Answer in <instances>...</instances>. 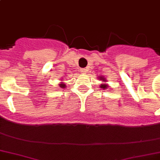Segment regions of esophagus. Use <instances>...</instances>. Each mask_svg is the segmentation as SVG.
Instances as JSON below:
<instances>
[{
  "label": "esophagus",
  "mask_w": 160,
  "mask_h": 160,
  "mask_svg": "<svg viewBox=\"0 0 160 160\" xmlns=\"http://www.w3.org/2000/svg\"><path fill=\"white\" fill-rule=\"evenodd\" d=\"M80 71H81L82 73H85V72H87V69L86 68H82Z\"/></svg>",
  "instance_id": "esophagus-1"
}]
</instances>
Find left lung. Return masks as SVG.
<instances>
[{"instance_id": "left-lung-1", "label": "left lung", "mask_w": 160, "mask_h": 160, "mask_svg": "<svg viewBox=\"0 0 160 160\" xmlns=\"http://www.w3.org/2000/svg\"><path fill=\"white\" fill-rule=\"evenodd\" d=\"M101 80H104V79H102V78H101ZM101 88H107V85H106V84H101Z\"/></svg>"}]
</instances>
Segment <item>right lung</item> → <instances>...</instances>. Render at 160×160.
Here are the masks:
<instances>
[{"instance_id":"right-lung-1","label":"right lung","mask_w":160,"mask_h":160,"mask_svg":"<svg viewBox=\"0 0 160 160\" xmlns=\"http://www.w3.org/2000/svg\"><path fill=\"white\" fill-rule=\"evenodd\" d=\"M59 87H60V88H65V84H63V83H62V84H59Z\"/></svg>"}]
</instances>
